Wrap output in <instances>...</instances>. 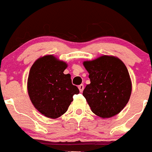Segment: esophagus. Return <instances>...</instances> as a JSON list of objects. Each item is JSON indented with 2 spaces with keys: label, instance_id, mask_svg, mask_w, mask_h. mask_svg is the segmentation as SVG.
Returning <instances> with one entry per match:
<instances>
[{
  "label": "esophagus",
  "instance_id": "34e87169",
  "mask_svg": "<svg viewBox=\"0 0 152 152\" xmlns=\"http://www.w3.org/2000/svg\"><path fill=\"white\" fill-rule=\"evenodd\" d=\"M78 88H79V90H80V91H82L84 90V85H80L78 86Z\"/></svg>",
  "mask_w": 152,
  "mask_h": 152
}]
</instances>
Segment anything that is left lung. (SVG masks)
<instances>
[{"instance_id":"obj_1","label":"left lung","mask_w":152,"mask_h":152,"mask_svg":"<svg viewBox=\"0 0 152 152\" xmlns=\"http://www.w3.org/2000/svg\"><path fill=\"white\" fill-rule=\"evenodd\" d=\"M91 83L83 96L91 111L101 118H110L123 110L130 99L132 82L128 70L120 59L103 55L83 62Z\"/></svg>"}]
</instances>
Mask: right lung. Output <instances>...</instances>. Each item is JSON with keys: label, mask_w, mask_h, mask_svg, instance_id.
<instances>
[{"label": "right lung", "mask_w": 152, "mask_h": 152, "mask_svg": "<svg viewBox=\"0 0 152 152\" xmlns=\"http://www.w3.org/2000/svg\"><path fill=\"white\" fill-rule=\"evenodd\" d=\"M67 64L53 55L36 60L30 68L27 89L32 105L46 117L56 119L67 112L74 95L79 93L71 83V75H64Z\"/></svg>", "instance_id": "right-lung-1"}]
</instances>
